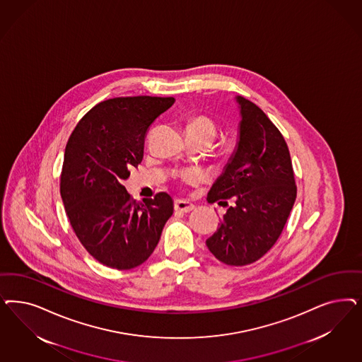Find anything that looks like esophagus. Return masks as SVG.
Returning <instances> with one entry per match:
<instances>
[{
	"label": "esophagus",
	"instance_id": "34e87169",
	"mask_svg": "<svg viewBox=\"0 0 362 362\" xmlns=\"http://www.w3.org/2000/svg\"><path fill=\"white\" fill-rule=\"evenodd\" d=\"M175 211H181V213H189L194 209V205L185 199H175Z\"/></svg>",
	"mask_w": 362,
	"mask_h": 362
}]
</instances>
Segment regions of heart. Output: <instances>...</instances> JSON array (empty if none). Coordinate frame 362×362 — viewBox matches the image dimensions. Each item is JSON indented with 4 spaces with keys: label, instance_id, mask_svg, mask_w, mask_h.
<instances>
[{
    "label": "heart",
    "instance_id": "b5f03b06",
    "mask_svg": "<svg viewBox=\"0 0 362 362\" xmlns=\"http://www.w3.org/2000/svg\"><path fill=\"white\" fill-rule=\"evenodd\" d=\"M187 132H192V133H196V134H199V136H202V137H206L210 142L214 140V137H216V134H217V130H216L214 124L210 121L209 118H206V117H196V118H193V119L187 124ZM187 177H189V178H196L197 175L189 173Z\"/></svg>",
    "mask_w": 362,
    "mask_h": 362
}]
</instances>
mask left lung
<instances>
[{"mask_svg": "<svg viewBox=\"0 0 362 362\" xmlns=\"http://www.w3.org/2000/svg\"><path fill=\"white\" fill-rule=\"evenodd\" d=\"M234 100L241 118L237 144L206 199L228 209L206 246L223 264L243 267L276 244L294 205L297 187L280 130L256 104L241 95ZM226 199L234 201L232 207Z\"/></svg>", "mask_w": 362, "mask_h": 362, "instance_id": "1", "label": "left lung"}]
</instances>
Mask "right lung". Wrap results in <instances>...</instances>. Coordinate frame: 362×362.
I'll use <instances>...</instances> for the list:
<instances>
[{
  "mask_svg": "<svg viewBox=\"0 0 362 362\" xmlns=\"http://www.w3.org/2000/svg\"><path fill=\"white\" fill-rule=\"evenodd\" d=\"M173 97L106 100L82 117L64 154L61 199L83 247L109 268L145 262L173 214L168 193L137 202L122 185L144 157V137Z\"/></svg>",
  "mask_w": 362,
  "mask_h": 362,
  "instance_id": "right-lung-1",
  "label": "right lung"
}]
</instances>
